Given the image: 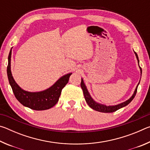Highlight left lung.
<instances>
[{
	"instance_id": "8db88e82",
	"label": "left lung",
	"mask_w": 150,
	"mask_h": 150,
	"mask_svg": "<svg viewBox=\"0 0 150 150\" xmlns=\"http://www.w3.org/2000/svg\"><path fill=\"white\" fill-rule=\"evenodd\" d=\"M134 53H135L136 56L137 57V59H138V63H139L138 55H137V54L135 52H134ZM140 70H141V74H142V68L141 67H140ZM138 85H139V83H138ZM138 85H137L136 90H135V91H134V95L132 96V97L130 98V99H128V100H126V101H125V102H124L122 103L119 104V105H118L105 106L103 105H100V104H98L97 103H96L95 101H94L93 100V98H91V96H90L89 93H88V91L87 89V88H86V87H85L84 82H83V80L82 79H81V87L83 90V95H84L85 100H86V102H87V103L88 104V105L91 108H93V110H95L98 111V112H106V113L114 112L118 110V109H120L121 108L124 107V106L128 105V104L134 99V98L135 97L136 93H137V89H138Z\"/></svg>"
}]
</instances>
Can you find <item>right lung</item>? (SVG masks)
Listing matches in <instances>:
<instances>
[{
    "mask_svg": "<svg viewBox=\"0 0 150 150\" xmlns=\"http://www.w3.org/2000/svg\"><path fill=\"white\" fill-rule=\"evenodd\" d=\"M12 50V49H11ZM12 50L8 55V63L7 66V75L15 97L24 106L35 110H44L52 108L59 100L63 88L67 85L69 79L72 73H69L61 77L55 84L41 92L30 93L22 90L16 84L12 77L11 70Z\"/></svg>",
    "mask_w": 150,
    "mask_h": 150,
    "instance_id": "right-lung-1",
    "label": "right lung"
}]
</instances>
